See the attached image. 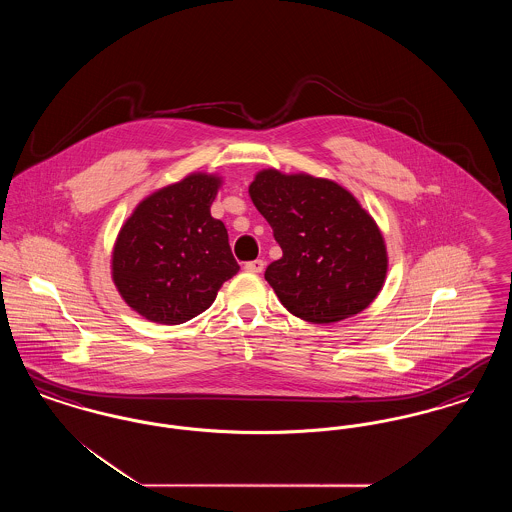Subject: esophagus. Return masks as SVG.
<instances>
[{"label":"esophagus","mask_w":512,"mask_h":512,"mask_svg":"<svg viewBox=\"0 0 512 512\" xmlns=\"http://www.w3.org/2000/svg\"><path fill=\"white\" fill-rule=\"evenodd\" d=\"M244 268L247 272H255V274H259V272H263V270H265V261H261V259H257V261H249V263H245Z\"/></svg>","instance_id":"1"}]
</instances>
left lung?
<instances>
[{
	"mask_svg": "<svg viewBox=\"0 0 512 512\" xmlns=\"http://www.w3.org/2000/svg\"><path fill=\"white\" fill-rule=\"evenodd\" d=\"M249 197L282 247L265 280L292 315L330 324L376 299L388 274L386 242L349 190L305 172L263 169Z\"/></svg>",
	"mask_w": 512,
	"mask_h": 512,
	"instance_id": "8db88e82",
	"label": "left lung"
}]
</instances>
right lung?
Segmentation results:
<instances>
[{"label": "right lung", "mask_w": 512, "mask_h": 512, "mask_svg": "<svg viewBox=\"0 0 512 512\" xmlns=\"http://www.w3.org/2000/svg\"><path fill=\"white\" fill-rule=\"evenodd\" d=\"M222 178L192 172L142 199L111 255L124 303L159 324H182L207 311L240 267L226 226L211 217Z\"/></svg>", "instance_id": "add662e5"}]
</instances>
